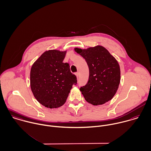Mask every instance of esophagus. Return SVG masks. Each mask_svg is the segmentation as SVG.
Masks as SVG:
<instances>
[{
  "label": "esophagus",
  "instance_id": "obj_1",
  "mask_svg": "<svg viewBox=\"0 0 151 151\" xmlns=\"http://www.w3.org/2000/svg\"><path fill=\"white\" fill-rule=\"evenodd\" d=\"M75 75L76 76L77 78H78V76H79V74H78V73H76L75 74Z\"/></svg>",
  "mask_w": 151,
  "mask_h": 151
}]
</instances>
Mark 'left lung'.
<instances>
[{
  "label": "left lung",
  "mask_w": 151,
  "mask_h": 151,
  "mask_svg": "<svg viewBox=\"0 0 151 151\" xmlns=\"http://www.w3.org/2000/svg\"><path fill=\"white\" fill-rule=\"evenodd\" d=\"M86 61L89 68L87 84L80 88L85 100L93 105L111 100L116 94L121 80L118 62L102 46L86 49L74 48Z\"/></svg>",
  "instance_id": "obj_1"
}]
</instances>
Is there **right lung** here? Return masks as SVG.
Returning a JSON list of instances; mask_svg holds the SVG:
<instances>
[{"instance_id": "1", "label": "right lung", "mask_w": 151, "mask_h": 151, "mask_svg": "<svg viewBox=\"0 0 151 151\" xmlns=\"http://www.w3.org/2000/svg\"><path fill=\"white\" fill-rule=\"evenodd\" d=\"M67 50L45 51L33 64L30 88L34 97L49 108L61 106L65 102L77 77L70 71L68 63H63Z\"/></svg>"}]
</instances>
